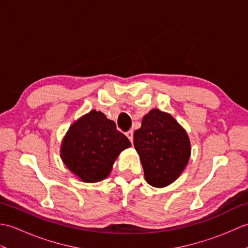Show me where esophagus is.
<instances>
[{"instance_id":"obj_1","label":"esophagus","mask_w":248,"mask_h":248,"mask_svg":"<svg viewBox=\"0 0 248 248\" xmlns=\"http://www.w3.org/2000/svg\"><path fill=\"white\" fill-rule=\"evenodd\" d=\"M125 135H127V138L130 140L131 143H132L133 141V131L132 130L128 131V132H125Z\"/></svg>"}]
</instances>
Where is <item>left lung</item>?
Masks as SVG:
<instances>
[{
    "mask_svg": "<svg viewBox=\"0 0 248 248\" xmlns=\"http://www.w3.org/2000/svg\"><path fill=\"white\" fill-rule=\"evenodd\" d=\"M134 147L140 155L147 183L165 187L176 181L191 156L186 131L170 114L154 108L134 132Z\"/></svg>",
    "mask_w": 248,
    "mask_h": 248,
    "instance_id": "8db88e82",
    "label": "left lung"
}]
</instances>
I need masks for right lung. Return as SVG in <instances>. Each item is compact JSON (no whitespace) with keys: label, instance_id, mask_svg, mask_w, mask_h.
I'll return each mask as SVG.
<instances>
[{"label":"right lung","instance_id":"right-lung-1","mask_svg":"<svg viewBox=\"0 0 248 248\" xmlns=\"http://www.w3.org/2000/svg\"><path fill=\"white\" fill-rule=\"evenodd\" d=\"M130 146L113 120L93 109L68 129L61 144V159L82 182L94 183L109 176L120 152Z\"/></svg>","mask_w":248,"mask_h":248}]
</instances>
